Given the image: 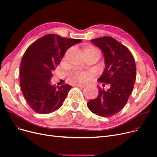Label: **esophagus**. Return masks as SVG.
Listing matches in <instances>:
<instances>
[{"label":"esophagus","instance_id":"obj_1","mask_svg":"<svg viewBox=\"0 0 157 157\" xmlns=\"http://www.w3.org/2000/svg\"><path fill=\"white\" fill-rule=\"evenodd\" d=\"M77 86H78V87H80V88H83V87H84L85 86V84H81V83H78V84H76V85Z\"/></svg>","mask_w":157,"mask_h":157}]
</instances>
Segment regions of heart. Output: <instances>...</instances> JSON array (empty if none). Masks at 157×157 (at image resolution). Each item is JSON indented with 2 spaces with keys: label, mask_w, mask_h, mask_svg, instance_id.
<instances>
[{
  "label": "heart",
  "mask_w": 157,
  "mask_h": 157,
  "mask_svg": "<svg viewBox=\"0 0 157 157\" xmlns=\"http://www.w3.org/2000/svg\"><path fill=\"white\" fill-rule=\"evenodd\" d=\"M88 49H95L93 48H88ZM89 78H90V74L88 73H86V72H80V73L76 74L75 77H74V80L77 81L85 82V81H88L89 79Z\"/></svg>",
  "instance_id": "obj_1"
}]
</instances>
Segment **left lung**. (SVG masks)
Listing matches in <instances>:
<instances>
[{"instance_id":"1","label":"left lung","mask_w":157,"mask_h":157,"mask_svg":"<svg viewBox=\"0 0 157 157\" xmlns=\"http://www.w3.org/2000/svg\"><path fill=\"white\" fill-rule=\"evenodd\" d=\"M104 55L105 69L98 81L107 90L98 86V95L87 103L88 109L102 117H109L120 112L127 104L136 78L134 58L129 49L113 37L104 36L92 39Z\"/></svg>"}]
</instances>
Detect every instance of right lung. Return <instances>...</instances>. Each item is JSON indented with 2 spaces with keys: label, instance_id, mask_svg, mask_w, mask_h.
I'll return each mask as SVG.
<instances>
[{
  "label": "right lung",
  "instance_id": "right-lung-1",
  "mask_svg": "<svg viewBox=\"0 0 157 157\" xmlns=\"http://www.w3.org/2000/svg\"><path fill=\"white\" fill-rule=\"evenodd\" d=\"M81 41L47 34L30 44L25 52L20 65V86L25 98L36 113L48 114L62 105L72 86L52 85V72L66 51Z\"/></svg>",
  "mask_w": 157,
  "mask_h": 157
}]
</instances>
